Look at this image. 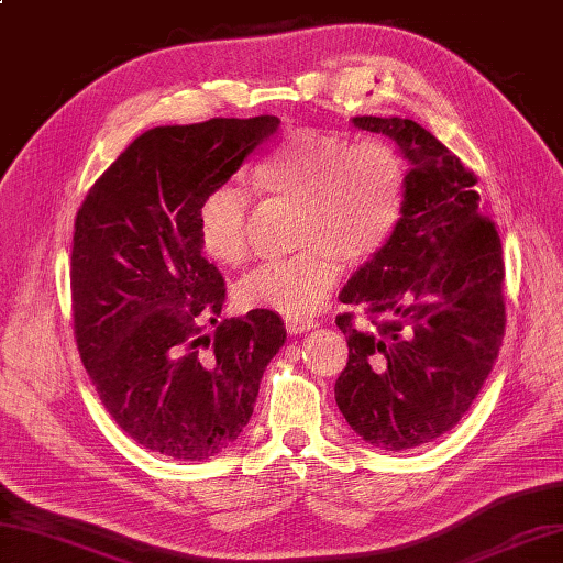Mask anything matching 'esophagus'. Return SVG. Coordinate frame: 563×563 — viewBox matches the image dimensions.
<instances>
[{"label": "esophagus", "mask_w": 563, "mask_h": 563, "mask_svg": "<svg viewBox=\"0 0 563 563\" xmlns=\"http://www.w3.org/2000/svg\"><path fill=\"white\" fill-rule=\"evenodd\" d=\"M319 324L317 319H285V329H288L290 333H305L309 329H314Z\"/></svg>", "instance_id": "1"}]
</instances>
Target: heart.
Masks as SVG:
<instances>
[{
  "instance_id": "heart-1",
  "label": "heart",
  "mask_w": 563,
  "mask_h": 563,
  "mask_svg": "<svg viewBox=\"0 0 563 563\" xmlns=\"http://www.w3.org/2000/svg\"><path fill=\"white\" fill-rule=\"evenodd\" d=\"M256 186L268 198L297 206V254L263 263L244 275L234 300L285 319L317 312L349 266L373 261L397 232L406 206L404 154L385 140H361L336 130H292L256 166ZM198 242L220 266H236L251 249V202L234 186L208 190L196 210Z\"/></svg>"
}]
</instances>
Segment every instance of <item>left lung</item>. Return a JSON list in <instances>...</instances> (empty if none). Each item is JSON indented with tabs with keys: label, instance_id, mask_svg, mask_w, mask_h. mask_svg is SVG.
I'll use <instances>...</instances> for the list:
<instances>
[{
	"label": "left lung",
	"instance_id": "left-lung-1",
	"mask_svg": "<svg viewBox=\"0 0 563 563\" xmlns=\"http://www.w3.org/2000/svg\"><path fill=\"white\" fill-rule=\"evenodd\" d=\"M353 123L391 137L411 169L397 232L341 290L369 324L336 317L349 341L336 404L369 445L399 452L457 426L492 373L506 333L504 244L479 210V178L426 128Z\"/></svg>",
	"mask_w": 563,
	"mask_h": 563
}]
</instances>
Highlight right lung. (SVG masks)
<instances>
[{
	"instance_id": "right-lung-1",
	"label": "right lung",
	"mask_w": 563,
	"mask_h": 563,
	"mask_svg": "<svg viewBox=\"0 0 563 563\" xmlns=\"http://www.w3.org/2000/svg\"><path fill=\"white\" fill-rule=\"evenodd\" d=\"M275 115L162 125L130 142L75 218L71 321L91 385L137 445L208 460L254 413L285 327L268 309L220 321V271L202 256L198 202L275 133Z\"/></svg>"
}]
</instances>
